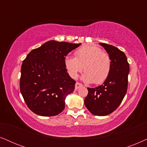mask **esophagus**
Here are the masks:
<instances>
[{"mask_svg": "<svg viewBox=\"0 0 147 147\" xmlns=\"http://www.w3.org/2000/svg\"><path fill=\"white\" fill-rule=\"evenodd\" d=\"M82 84L81 83H80V82H76V86H75V89L78 90V88L82 87Z\"/></svg>", "mask_w": 147, "mask_h": 147, "instance_id": "esophagus-1", "label": "esophagus"}]
</instances>
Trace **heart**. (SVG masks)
<instances>
[{
	"label": "heart",
	"instance_id": "obj_1",
	"mask_svg": "<svg viewBox=\"0 0 147 147\" xmlns=\"http://www.w3.org/2000/svg\"><path fill=\"white\" fill-rule=\"evenodd\" d=\"M74 55L75 57L65 59V66L72 78L76 79L84 69L82 79L86 82L100 84L107 79L111 69V59L101 48L94 45H83L76 50Z\"/></svg>",
	"mask_w": 147,
	"mask_h": 147
}]
</instances>
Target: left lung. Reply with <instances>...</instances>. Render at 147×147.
<instances>
[{
  "instance_id": "obj_1",
  "label": "left lung",
  "mask_w": 147,
  "mask_h": 147,
  "mask_svg": "<svg viewBox=\"0 0 147 147\" xmlns=\"http://www.w3.org/2000/svg\"><path fill=\"white\" fill-rule=\"evenodd\" d=\"M111 59L109 76L101 86L88 88L84 100L86 107L96 116H106L113 112L124 99L128 88L129 63L123 51L106 43H100Z\"/></svg>"
}]
</instances>
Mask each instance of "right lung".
I'll use <instances>...</instances> for the list:
<instances>
[{
  "label": "right lung",
  "instance_id": "right-lung-1",
  "mask_svg": "<svg viewBox=\"0 0 147 147\" xmlns=\"http://www.w3.org/2000/svg\"><path fill=\"white\" fill-rule=\"evenodd\" d=\"M81 45L49 41L33 49L23 60L20 90L28 108L38 115L53 116L65 108L76 81L65 66V56Z\"/></svg>",
  "mask_w": 147,
  "mask_h": 147
}]
</instances>
